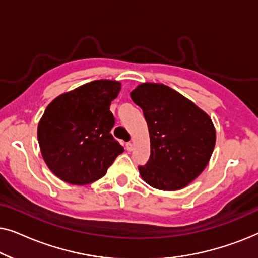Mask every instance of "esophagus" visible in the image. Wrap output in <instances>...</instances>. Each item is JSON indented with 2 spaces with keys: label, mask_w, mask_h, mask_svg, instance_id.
<instances>
[{
  "label": "esophagus",
  "mask_w": 258,
  "mask_h": 258,
  "mask_svg": "<svg viewBox=\"0 0 258 258\" xmlns=\"http://www.w3.org/2000/svg\"><path fill=\"white\" fill-rule=\"evenodd\" d=\"M125 148H126V150H128V151H133L134 150V143L128 142V143H126Z\"/></svg>",
  "instance_id": "esophagus-1"
}]
</instances>
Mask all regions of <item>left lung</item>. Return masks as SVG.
Listing matches in <instances>:
<instances>
[{"label": "left lung", "instance_id": "left-lung-1", "mask_svg": "<svg viewBox=\"0 0 258 258\" xmlns=\"http://www.w3.org/2000/svg\"><path fill=\"white\" fill-rule=\"evenodd\" d=\"M130 96L142 108L150 136V158L139 167L141 177L164 191L185 188L214 151L216 130L210 116L163 83H141Z\"/></svg>", "mask_w": 258, "mask_h": 258}]
</instances>
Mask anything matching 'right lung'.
<instances>
[{"mask_svg":"<svg viewBox=\"0 0 258 258\" xmlns=\"http://www.w3.org/2000/svg\"><path fill=\"white\" fill-rule=\"evenodd\" d=\"M122 84L97 80L54 98L37 125L42 157L52 174L69 184H90L107 174L124 149L110 134L109 110Z\"/></svg>","mask_w":258,"mask_h":258,"instance_id":"1","label":"right lung"}]
</instances>
